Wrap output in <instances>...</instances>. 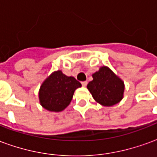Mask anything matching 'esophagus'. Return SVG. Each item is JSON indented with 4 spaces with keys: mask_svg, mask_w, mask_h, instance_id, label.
Here are the masks:
<instances>
[{
    "mask_svg": "<svg viewBox=\"0 0 157 157\" xmlns=\"http://www.w3.org/2000/svg\"><path fill=\"white\" fill-rule=\"evenodd\" d=\"M82 85L83 86H86L87 85V82H82Z\"/></svg>",
    "mask_w": 157,
    "mask_h": 157,
    "instance_id": "34e87169",
    "label": "esophagus"
}]
</instances>
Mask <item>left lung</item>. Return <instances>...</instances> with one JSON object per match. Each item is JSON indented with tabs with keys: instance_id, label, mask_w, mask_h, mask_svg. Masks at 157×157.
<instances>
[{
	"instance_id": "obj_1",
	"label": "left lung",
	"mask_w": 157,
	"mask_h": 157,
	"mask_svg": "<svg viewBox=\"0 0 157 157\" xmlns=\"http://www.w3.org/2000/svg\"><path fill=\"white\" fill-rule=\"evenodd\" d=\"M92 78L87 84V89L101 105L113 106L123 99L124 83L109 67H101L92 74Z\"/></svg>"
}]
</instances>
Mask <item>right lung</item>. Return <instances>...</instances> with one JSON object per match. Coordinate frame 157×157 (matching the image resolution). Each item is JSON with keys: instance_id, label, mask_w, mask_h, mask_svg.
Listing matches in <instances>:
<instances>
[{"instance_id": "right-lung-1", "label": "right lung", "mask_w": 157, "mask_h": 157, "mask_svg": "<svg viewBox=\"0 0 157 157\" xmlns=\"http://www.w3.org/2000/svg\"><path fill=\"white\" fill-rule=\"evenodd\" d=\"M82 84L73 76H67L57 71L42 83L39 92L42 107L50 112H60L71 102L75 89Z\"/></svg>"}]
</instances>
